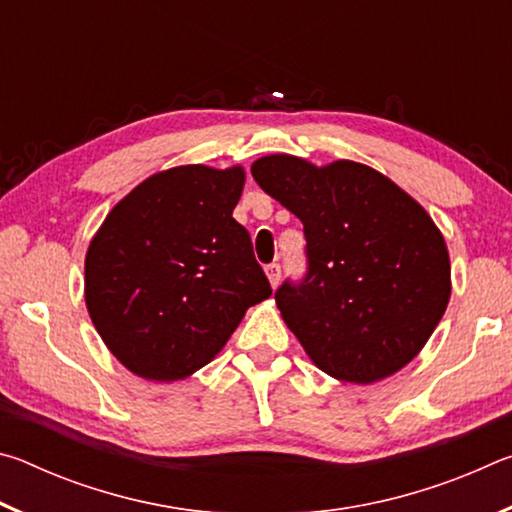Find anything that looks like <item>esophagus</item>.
<instances>
[{
    "label": "esophagus",
    "mask_w": 512,
    "mask_h": 512,
    "mask_svg": "<svg viewBox=\"0 0 512 512\" xmlns=\"http://www.w3.org/2000/svg\"><path fill=\"white\" fill-rule=\"evenodd\" d=\"M266 275H268V282H271V287L275 289L277 284H280V277H282V266L277 264V262L268 264V266H266Z\"/></svg>",
    "instance_id": "obj_1"
}]
</instances>
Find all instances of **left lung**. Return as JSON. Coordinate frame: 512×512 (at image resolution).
<instances>
[{
  "label": "left lung",
  "mask_w": 512,
  "mask_h": 512,
  "mask_svg": "<svg viewBox=\"0 0 512 512\" xmlns=\"http://www.w3.org/2000/svg\"><path fill=\"white\" fill-rule=\"evenodd\" d=\"M250 171L305 225L307 275L284 282L275 302L309 359L352 384L404 368L452 293L445 239L424 207L352 160L316 167L277 153Z\"/></svg>",
  "instance_id": "obj_1"
}]
</instances>
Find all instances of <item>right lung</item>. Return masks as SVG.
Wrapping results in <instances>:
<instances>
[{
	"label": "right lung",
	"mask_w": 512,
	"mask_h": 512,
	"mask_svg": "<svg viewBox=\"0 0 512 512\" xmlns=\"http://www.w3.org/2000/svg\"><path fill=\"white\" fill-rule=\"evenodd\" d=\"M244 180L241 167L160 171L121 198L90 241L85 305L137 377H189L273 293L248 230L232 219Z\"/></svg>",
	"instance_id": "1"
}]
</instances>
